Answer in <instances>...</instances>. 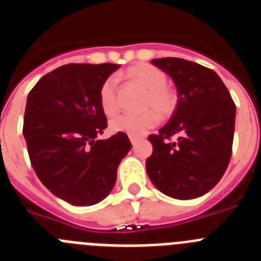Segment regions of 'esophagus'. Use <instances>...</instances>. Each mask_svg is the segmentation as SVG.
<instances>
[{"mask_svg":"<svg viewBox=\"0 0 261 261\" xmlns=\"http://www.w3.org/2000/svg\"><path fill=\"white\" fill-rule=\"evenodd\" d=\"M129 138H130V142H132L133 146H135V145L137 144V142H138V140H140V138H138V137H135V136H129Z\"/></svg>","mask_w":261,"mask_h":261,"instance_id":"esophagus-1","label":"esophagus"}]
</instances>
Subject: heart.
Segmentation results:
<instances>
[{
	"instance_id": "b5f03b06",
	"label": "heart",
	"mask_w": 261,
	"mask_h": 261,
	"mask_svg": "<svg viewBox=\"0 0 261 261\" xmlns=\"http://www.w3.org/2000/svg\"><path fill=\"white\" fill-rule=\"evenodd\" d=\"M123 75L136 86L145 90L142 110L140 115L123 114L111 121L114 132H123L129 136H140L156 125L159 114L168 117L176 108L177 95L172 87L167 85V75L162 69L150 64H137L123 71ZM99 102L107 116H112L119 110L117 100V84L115 78H107L99 90Z\"/></svg>"
}]
</instances>
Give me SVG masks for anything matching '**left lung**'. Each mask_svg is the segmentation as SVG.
Masks as SVG:
<instances>
[{"label":"left lung","instance_id":"obj_1","mask_svg":"<svg viewBox=\"0 0 261 261\" xmlns=\"http://www.w3.org/2000/svg\"><path fill=\"white\" fill-rule=\"evenodd\" d=\"M176 85V110L158 135L146 171L161 192L179 200L200 197L225 174L232 151L235 103L216 71L177 57L151 60ZM179 135L172 143L171 137Z\"/></svg>","mask_w":261,"mask_h":261}]
</instances>
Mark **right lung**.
<instances>
[{
    "mask_svg": "<svg viewBox=\"0 0 261 261\" xmlns=\"http://www.w3.org/2000/svg\"><path fill=\"white\" fill-rule=\"evenodd\" d=\"M117 64H68L39 80L23 120L30 161L40 181L71 205L102 201L132 144L123 132L96 140L107 128L99 102L102 84Z\"/></svg>",
    "mask_w": 261,
    "mask_h": 261,
    "instance_id": "add662e5",
    "label": "right lung"
}]
</instances>
